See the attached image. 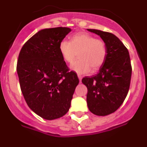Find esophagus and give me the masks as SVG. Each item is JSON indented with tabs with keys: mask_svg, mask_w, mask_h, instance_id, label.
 Instances as JSON below:
<instances>
[{
	"mask_svg": "<svg viewBox=\"0 0 147 147\" xmlns=\"http://www.w3.org/2000/svg\"><path fill=\"white\" fill-rule=\"evenodd\" d=\"M78 78H79V80H80V81L81 82L82 81V77L81 75H78Z\"/></svg>",
	"mask_w": 147,
	"mask_h": 147,
	"instance_id": "obj_1",
	"label": "esophagus"
}]
</instances>
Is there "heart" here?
Masks as SVG:
<instances>
[{"label": "heart", "instance_id": "1", "mask_svg": "<svg viewBox=\"0 0 147 147\" xmlns=\"http://www.w3.org/2000/svg\"><path fill=\"white\" fill-rule=\"evenodd\" d=\"M59 51L65 62L71 63L78 53L79 59L71 65V69L78 74H84L90 71H97L102 67L107 57V49L102 40L85 32L74 34L71 40H62L59 44Z\"/></svg>", "mask_w": 147, "mask_h": 147}]
</instances>
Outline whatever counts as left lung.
<instances>
[{
    "label": "left lung",
    "mask_w": 147,
    "mask_h": 147,
    "mask_svg": "<svg viewBox=\"0 0 147 147\" xmlns=\"http://www.w3.org/2000/svg\"><path fill=\"white\" fill-rule=\"evenodd\" d=\"M87 30L98 35L107 45V57L98 74L82 80L88 88L89 110L95 115L105 116L116 111L128 93L132 75L130 58L127 48L113 34Z\"/></svg>",
    "instance_id": "1"
}]
</instances>
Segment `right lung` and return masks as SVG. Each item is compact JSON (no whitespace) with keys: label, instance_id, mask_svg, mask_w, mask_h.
Wrapping results in <instances>:
<instances>
[{"label":"right lung","instance_id":"1","mask_svg":"<svg viewBox=\"0 0 147 147\" xmlns=\"http://www.w3.org/2000/svg\"><path fill=\"white\" fill-rule=\"evenodd\" d=\"M71 32L67 27L45 28L22 47L17 64L20 89L29 108L42 119L54 120L65 115L79 79L68 71L59 44Z\"/></svg>","mask_w":147,"mask_h":147}]
</instances>
